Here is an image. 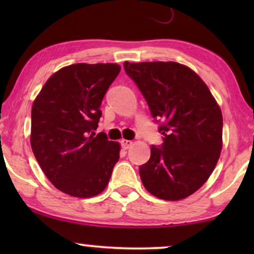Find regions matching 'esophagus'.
I'll return each instance as SVG.
<instances>
[{
  "instance_id": "obj_1",
  "label": "esophagus",
  "mask_w": 254,
  "mask_h": 254,
  "mask_svg": "<svg viewBox=\"0 0 254 254\" xmlns=\"http://www.w3.org/2000/svg\"><path fill=\"white\" fill-rule=\"evenodd\" d=\"M120 143H121V147H123L124 149H128L133 145V142H131L130 140H124V138L120 141Z\"/></svg>"
}]
</instances>
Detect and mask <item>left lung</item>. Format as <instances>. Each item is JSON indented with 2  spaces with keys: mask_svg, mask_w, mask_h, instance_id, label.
<instances>
[{
  "mask_svg": "<svg viewBox=\"0 0 254 254\" xmlns=\"http://www.w3.org/2000/svg\"><path fill=\"white\" fill-rule=\"evenodd\" d=\"M126 74L147 102L161 145L140 166L145 190L163 200L185 199L214 171L222 150L223 119L204 82L177 62H125Z\"/></svg>",
  "mask_w": 254,
  "mask_h": 254,
  "instance_id": "left-lung-1",
  "label": "left lung"
}]
</instances>
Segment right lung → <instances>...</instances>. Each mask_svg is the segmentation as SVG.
Returning a JSON list of instances; mask_svg holds the SVG:
<instances>
[{"mask_svg": "<svg viewBox=\"0 0 254 254\" xmlns=\"http://www.w3.org/2000/svg\"><path fill=\"white\" fill-rule=\"evenodd\" d=\"M116 64H76L52 75L31 112V147L48 180L65 194L102 193L119 161L120 144L95 136L100 104L120 72Z\"/></svg>", "mask_w": 254, "mask_h": 254, "instance_id": "add662e5", "label": "right lung"}]
</instances>
